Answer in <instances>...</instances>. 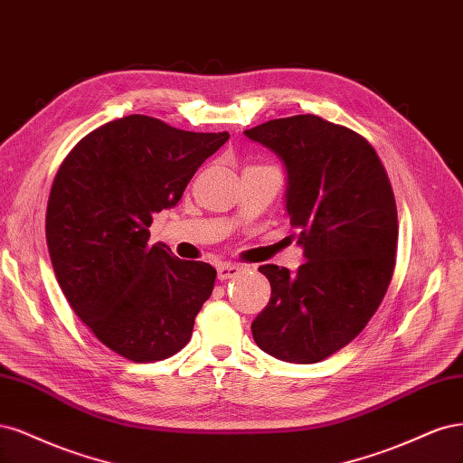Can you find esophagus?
Instances as JSON below:
<instances>
[{
	"label": "esophagus",
	"instance_id": "esophagus-1",
	"mask_svg": "<svg viewBox=\"0 0 463 463\" xmlns=\"http://www.w3.org/2000/svg\"><path fill=\"white\" fill-rule=\"evenodd\" d=\"M244 271L242 265H236V263H221L217 267V275L221 280H227V279H234Z\"/></svg>",
	"mask_w": 463,
	"mask_h": 463
}]
</instances>
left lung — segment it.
Instances as JSON below:
<instances>
[{
  "instance_id": "1",
  "label": "left lung",
  "mask_w": 463,
  "mask_h": 463,
  "mask_svg": "<svg viewBox=\"0 0 463 463\" xmlns=\"http://www.w3.org/2000/svg\"><path fill=\"white\" fill-rule=\"evenodd\" d=\"M287 165V212L306 261L261 265L271 300L251 323L256 345L290 364H317L360 335L396 265L394 192L373 146L317 115L244 130ZM292 234V236H294Z\"/></svg>"
}]
</instances>
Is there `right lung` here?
Wrapping results in <instances>:
<instances>
[{"mask_svg": "<svg viewBox=\"0 0 463 463\" xmlns=\"http://www.w3.org/2000/svg\"><path fill=\"white\" fill-rule=\"evenodd\" d=\"M227 140L128 115L86 134L53 178L46 241L59 287L101 345L130 362L183 350L212 296L213 267L150 244V225Z\"/></svg>", "mask_w": 463, "mask_h": 463, "instance_id": "obj_1", "label": "right lung"}]
</instances>
